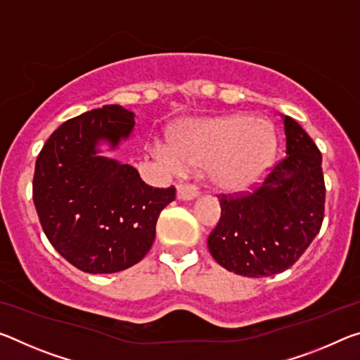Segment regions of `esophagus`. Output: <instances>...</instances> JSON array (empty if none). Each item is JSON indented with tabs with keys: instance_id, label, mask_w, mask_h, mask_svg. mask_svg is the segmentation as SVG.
Returning a JSON list of instances; mask_svg holds the SVG:
<instances>
[{
	"instance_id": "obj_1",
	"label": "esophagus",
	"mask_w": 360,
	"mask_h": 360,
	"mask_svg": "<svg viewBox=\"0 0 360 360\" xmlns=\"http://www.w3.org/2000/svg\"><path fill=\"white\" fill-rule=\"evenodd\" d=\"M176 197L179 198V200H193V198L197 197V191L195 187L193 186H189V184H179L178 187H176Z\"/></svg>"
}]
</instances>
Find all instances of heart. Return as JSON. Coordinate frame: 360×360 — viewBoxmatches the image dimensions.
Here are the masks:
<instances>
[{"label": "heart", "mask_w": 360, "mask_h": 360, "mask_svg": "<svg viewBox=\"0 0 360 360\" xmlns=\"http://www.w3.org/2000/svg\"><path fill=\"white\" fill-rule=\"evenodd\" d=\"M276 149L277 133L269 120L233 113L191 123L176 136L171 149L158 146L157 153L168 167L207 168L216 191L238 195L258 184Z\"/></svg>", "instance_id": "1"}]
</instances>
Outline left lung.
Masks as SVG:
<instances>
[{"instance_id":"obj_1","label":"left lung","mask_w":360,"mask_h":360,"mask_svg":"<svg viewBox=\"0 0 360 360\" xmlns=\"http://www.w3.org/2000/svg\"><path fill=\"white\" fill-rule=\"evenodd\" d=\"M287 157L259 189L221 198V218L208 250L224 269L245 277H269L293 266L323 221L322 155L298 122L282 115Z\"/></svg>"}]
</instances>
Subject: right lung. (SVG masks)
<instances>
[{"label": "right lung", "instance_id": "obj_1", "mask_svg": "<svg viewBox=\"0 0 360 360\" xmlns=\"http://www.w3.org/2000/svg\"><path fill=\"white\" fill-rule=\"evenodd\" d=\"M134 112L112 104L62 123L39 152L33 202L48 240L88 274H112L139 262L155 240L162 211L176 191L155 189L138 169L102 155L131 138Z\"/></svg>", "mask_w": 360, "mask_h": 360}]
</instances>
